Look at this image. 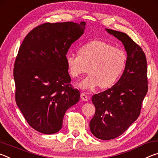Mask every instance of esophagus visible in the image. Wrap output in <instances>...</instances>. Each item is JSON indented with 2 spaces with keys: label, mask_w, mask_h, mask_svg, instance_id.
Instances as JSON below:
<instances>
[{
  "label": "esophagus",
  "mask_w": 158,
  "mask_h": 158,
  "mask_svg": "<svg viewBox=\"0 0 158 158\" xmlns=\"http://www.w3.org/2000/svg\"><path fill=\"white\" fill-rule=\"evenodd\" d=\"M81 100H84V101L89 100V98H88V96L85 94H84V93H81Z\"/></svg>",
  "instance_id": "obj_1"
}]
</instances>
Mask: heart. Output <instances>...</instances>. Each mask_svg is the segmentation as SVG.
<instances>
[{
	"label": "heart",
	"mask_w": 158,
	"mask_h": 158,
	"mask_svg": "<svg viewBox=\"0 0 158 158\" xmlns=\"http://www.w3.org/2000/svg\"><path fill=\"white\" fill-rule=\"evenodd\" d=\"M65 60L69 73L74 78H79L88 70L89 74L79 87L92 90L98 85L106 89L116 84L126 65L127 54L107 42L94 40L80 47L78 54H67Z\"/></svg>",
	"instance_id": "obj_1"
}]
</instances>
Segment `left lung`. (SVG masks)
Wrapping results in <instances>:
<instances>
[{"label": "left lung", "mask_w": 158, "mask_h": 158, "mask_svg": "<svg viewBox=\"0 0 158 158\" xmlns=\"http://www.w3.org/2000/svg\"><path fill=\"white\" fill-rule=\"evenodd\" d=\"M105 30L122 42L127 52L120 79L110 89L92 97L95 113L90 121V132L100 139L109 140L121 135L138 118L148 81L146 58L141 48L127 34Z\"/></svg>", "instance_id": "1"}]
</instances>
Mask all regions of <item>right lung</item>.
<instances>
[{"mask_svg": "<svg viewBox=\"0 0 158 158\" xmlns=\"http://www.w3.org/2000/svg\"><path fill=\"white\" fill-rule=\"evenodd\" d=\"M85 26L71 21L44 23L26 36L19 49L14 69L16 102L37 132H58L66 111L79 100V91L69 84L65 57Z\"/></svg>", "mask_w": 158, "mask_h": 158, "instance_id": "add662e5", "label": "right lung"}]
</instances>
